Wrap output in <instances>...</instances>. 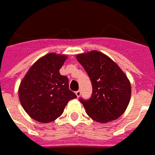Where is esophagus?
I'll use <instances>...</instances> for the list:
<instances>
[{
    "mask_svg": "<svg viewBox=\"0 0 155 155\" xmlns=\"http://www.w3.org/2000/svg\"><path fill=\"white\" fill-rule=\"evenodd\" d=\"M76 95H77V97H79L80 96H81V91L80 90H78V91H77V92H75Z\"/></svg>",
    "mask_w": 155,
    "mask_h": 155,
    "instance_id": "obj_1",
    "label": "esophagus"
}]
</instances>
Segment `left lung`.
I'll list each match as a JSON object with an SVG mask.
<instances>
[{
  "label": "left lung",
  "mask_w": 155,
  "mask_h": 155,
  "mask_svg": "<svg viewBox=\"0 0 155 155\" xmlns=\"http://www.w3.org/2000/svg\"><path fill=\"white\" fill-rule=\"evenodd\" d=\"M77 60L85 69L93 85L90 99H80L87 114L101 124L119 118L131 97V84L126 74L116 62L100 51L78 54Z\"/></svg>",
  "instance_id": "8db88e82"
}]
</instances>
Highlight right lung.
<instances>
[{"instance_id": "obj_1", "label": "right lung", "mask_w": 155, "mask_h": 155, "mask_svg": "<svg viewBox=\"0 0 155 155\" xmlns=\"http://www.w3.org/2000/svg\"><path fill=\"white\" fill-rule=\"evenodd\" d=\"M68 58L51 52L39 58L21 82L18 95L31 118L40 123L54 121L62 114L69 101L77 97L69 90L68 79L59 70Z\"/></svg>"}]
</instances>
